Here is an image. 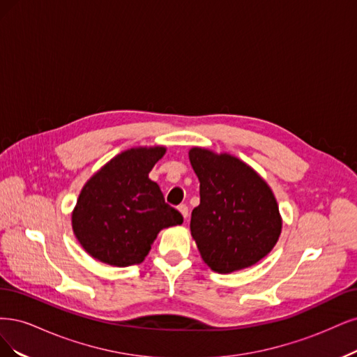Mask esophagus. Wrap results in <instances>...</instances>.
I'll list each match as a JSON object with an SVG mask.
<instances>
[{
  "mask_svg": "<svg viewBox=\"0 0 357 357\" xmlns=\"http://www.w3.org/2000/svg\"><path fill=\"white\" fill-rule=\"evenodd\" d=\"M178 211H179L181 215L187 220V218H188V206H187V204H179V206H178Z\"/></svg>",
  "mask_w": 357,
  "mask_h": 357,
  "instance_id": "34e87169",
  "label": "esophagus"
}]
</instances>
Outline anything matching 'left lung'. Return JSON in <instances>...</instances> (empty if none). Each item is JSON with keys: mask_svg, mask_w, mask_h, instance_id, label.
Masks as SVG:
<instances>
[{"mask_svg": "<svg viewBox=\"0 0 357 357\" xmlns=\"http://www.w3.org/2000/svg\"><path fill=\"white\" fill-rule=\"evenodd\" d=\"M188 155L200 181V204L190 228L203 261L221 274L254 266L270 254L282 231L271 188L234 155L199 146Z\"/></svg>", "mask_w": 357, "mask_h": 357, "instance_id": "1", "label": "left lung"}]
</instances>
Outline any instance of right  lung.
Here are the masks:
<instances>
[{
	"label": "right lung",
	"mask_w": 357,
	"mask_h": 357,
	"mask_svg": "<svg viewBox=\"0 0 357 357\" xmlns=\"http://www.w3.org/2000/svg\"><path fill=\"white\" fill-rule=\"evenodd\" d=\"M165 153V146L126 149L86 182L73 229L90 257L114 267L141 264L163 228L182 224V215L148 178Z\"/></svg>",
	"instance_id": "right-lung-1"
}]
</instances>
